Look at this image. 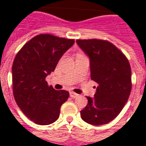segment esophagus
<instances>
[{"label": "esophagus", "instance_id": "34e87169", "mask_svg": "<svg viewBox=\"0 0 146 146\" xmlns=\"http://www.w3.org/2000/svg\"><path fill=\"white\" fill-rule=\"evenodd\" d=\"M70 96H71L72 98H77V97H78V94H75V92H70Z\"/></svg>", "mask_w": 146, "mask_h": 146}]
</instances>
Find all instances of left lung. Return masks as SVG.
<instances>
[{
  "label": "left lung",
  "instance_id": "1",
  "mask_svg": "<svg viewBox=\"0 0 146 146\" xmlns=\"http://www.w3.org/2000/svg\"><path fill=\"white\" fill-rule=\"evenodd\" d=\"M77 44L90 60V77L98 83L94 98L80 112L95 126L107 124L120 113L131 91V68L127 56L106 40L78 39Z\"/></svg>",
  "mask_w": 146,
  "mask_h": 146
}]
</instances>
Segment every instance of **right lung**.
Masks as SVG:
<instances>
[{
  "mask_svg": "<svg viewBox=\"0 0 146 146\" xmlns=\"http://www.w3.org/2000/svg\"><path fill=\"white\" fill-rule=\"evenodd\" d=\"M74 43V39L41 34L27 42L15 56L12 68L14 98L26 116L37 124L54 123L68 100L69 92L56 90L45 78Z\"/></svg>",
  "mask_w": 146,
  "mask_h": 146,
  "instance_id": "obj_1",
  "label": "right lung"
}]
</instances>
